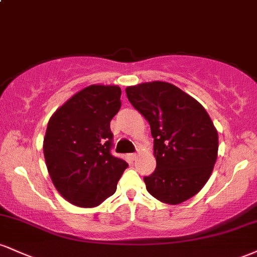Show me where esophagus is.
<instances>
[{"label": "esophagus", "mask_w": 257, "mask_h": 257, "mask_svg": "<svg viewBox=\"0 0 257 257\" xmlns=\"http://www.w3.org/2000/svg\"><path fill=\"white\" fill-rule=\"evenodd\" d=\"M128 157L131 161H135V158H137V153H129Z\"/></svg>", "instance_id": "obj_1"}]
</instances>
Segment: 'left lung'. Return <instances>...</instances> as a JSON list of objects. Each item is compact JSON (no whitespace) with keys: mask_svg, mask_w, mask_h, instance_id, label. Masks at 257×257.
I'll use <instances>...</instances> for the list:
<instances>
[{"mask_svg":"<svg viewBox=\"0 0 257 257\" xmlns=\"http://www.w3.org/2000/svg\"><path fill=\"white\" fill-rule=\"evenodd\" d=\"M131 104L151 126L156 170L144 181L151 196L180 204L213 173L219 137L205 108L180 88L155 81L126 87Z\"/></svg>","mask_w":257,"mask_h":257,"instance_id":"left-lung-1","label":"left lung"}]
</instances>
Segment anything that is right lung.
I'll list each match as a JSON object with an SVG mask.
<instances>
[{"label": "right lung", "instance_id": "right-lung-1", "mask_svg": "<svg viewBox=\"0 0 257 257\" xmlns=\"http://www.w3.org/2000/svg\"><path fill=\"white\" fill-rule=\"evenodd\" d=\"M118 85L91 84L53 113L43 140L47 169L59 193L82 208L98 206L116 192L128 167L111 155L110 122L120 108Z\"/></svg>", "mask_w": 257, "mask_h": 257}]
</instances>
